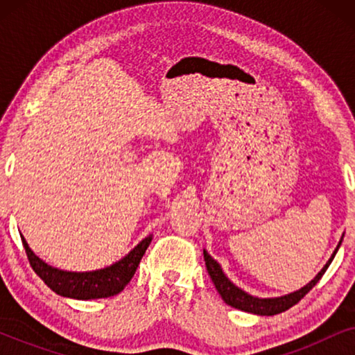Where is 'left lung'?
I'll use <instances>...</instances> for the list:
<instances>
[{
	"mask_svg": "<svg viewBox=\"0 0 355 355\" xmlns=\"http://www.w3.org/2000/svg\"><path fill=\"white\" fill-rule=\"evenodd\" d=\"M341 242H343V239L339 241L338 247L334 249L333 255L329 257L327 265H324L323 268L318 271V275L315 276L310 283L305 284L304 288H300L299 291H294V293H289L286 295H279V297H255V295H250L249 293H245V291L237 288V286L232 283L230 278H227V276L225 275V271H223V268H221V265L218 263V261L213 259V257L208 254L205 249H203V259H205L207 271H208V275H210L213 284H215L216 291L220 293L223 300H225L227 305H231V307H234V309H239V310H242V312H249V313H255V315H276V313L286 312V310L297 304L299 300L302 299L315 284L318 283L320 278L324 275V271H327L329 263L333 261L334 255H336V252L339 249V245H341Z\"/></svg>",
	"mask_w": 355,
	"mask_h": 355,
	"instance_id": "left-lung-1",
	"label": "left lung"
}]
</instances>
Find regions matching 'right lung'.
Instances as JSON below:
<instances>
[{"label":"right lung","instance_id":"add662e5","mask_svg":"<svg viewBox=\"0 0 355 355\" xmlns=\"http://www.w3.org/2000/svg\"><path fill=\"white\" fill-rule=\"evenodd\" d=\"M150 242H152V234L140 241L128 255L106 268L95 271H66L48 265L40 257L33 254L22 236V244L27 252L28 261H31L33 271L45 281L48 288L62 297L79 300L103 299L119 294L132 279Z\"/></svg>","mask_w":355,"mask_h":355}]
</instances>
